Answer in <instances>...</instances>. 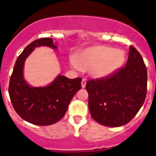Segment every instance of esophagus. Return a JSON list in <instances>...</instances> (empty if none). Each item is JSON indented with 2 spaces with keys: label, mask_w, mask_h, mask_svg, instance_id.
Wrapping results in <instances>:
<instances>
[{
  "label": "esophagus",
  "mask_w": 156,
  "mask_h": 156,
  "mask_svg": "<svg viewBox=\"0 0 156 156\" xmlns=\"http://www.w3.org/2000/svg\"><path fill=\"white\" fill-rule=\"evenodd\" d=\"M86 80L85 79H82V81H81V87L82 88H84L86 86Z\"/></svg>",
  "instance_id": "obj_1"
}]
</instances>
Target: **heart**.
Returning <instances> with one entry per match:
<instances>
[{"label": "heart", "instance_id": "heart-1", "mask_svg": "<svg viewBox=\"0 0 156 156\" xmlns=\"http://www.w3.org/2000/svg\"><path fill=\"white\" fill-rule=\"evenodd\" d=\"M125 60L122 50L106 46H93L84 49L73 60V66L78 70L88 71L95 78L103 79L111 76Z\"/></svg>", "mask_w": 156, "mask_h": 156}]
</instances>
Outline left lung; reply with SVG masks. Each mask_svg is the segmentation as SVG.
Here are the masks:
<instances>
[{"label": "left lung", "mask_w": 156, "mask_h": 156, "mask_svg": "<svg viewBox=\"0 0 156 156\" xmlns=\"http://www.w3.org/2000/svg\"><path fill=\"white\" fill-rule=\"evenodd\" d=\"M93 119L107 127L128 123L140 109L147 91V71L140 53L130 47L126 66L103 79L86 84Z\"/></svg>", "instance_id": "8db88e82"}]
</instances>
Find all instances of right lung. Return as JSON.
<instances>
[{
	"label": "right lung",
	"mask_w": 156,
	"mask_h": 156,
	"mask_svg": "<svg viewBox=\"0 0 156 156\" xmlns=\"http://www.w3.org/2000/svg\"><path fill=\"white\" fill-rule=\"evenodd\" d=\"M41 46L57 49L50 37L37 39L28 45L16 61L8 91L12 106L22 119L33 125L47 126L65 115L69 103L81 88L82 79H69L59 75L45 87L29 85L23 76L25 61L34 48Z\"/></svg>",
	"instance_id": "right-lung-1"
}]
</instances>
